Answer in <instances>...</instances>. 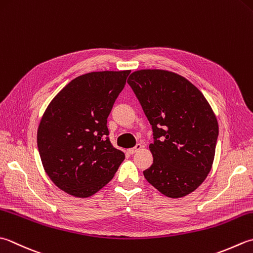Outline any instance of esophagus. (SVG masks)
Listing matches in <instances>:
<instances>
[{"mask_svg": "<svg viewBox=\"0 0 253 253\" xmlns=\"http://www.w3.org/2000/svg\"><path fill=\"white\" fill-rule=\"evenodd\" d=\"M140 149H142V145H140V143H137L136 147H133V148H130V149H128L127 152L129 153V155H133V153H136L137 151H139Z\"/></svg>", "mask_w": 253, "mask_h": 253, "instance_id": "1", "label": "esophagus"}]
</instances>
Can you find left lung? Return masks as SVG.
Here are the masks:
<instances>
[{"label": "left lung", "instance_id": "8db88e82", "mask_svg": "<svg viewBox=\"0 0 253 253\" xmlns=\"http://www.w3.org/2000/svg\"><path fill=\"white\" fill-rule=\"evenodd\" d=\"M127 83L155 138L146 180L171 199L191 194L205 181L215 158L218 122L210 103L187 79L168 70H138Z\"/></svg>", "mask_w": 253, "mask_h": 253}]
</instances>
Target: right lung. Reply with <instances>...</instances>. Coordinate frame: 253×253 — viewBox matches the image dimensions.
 Listing matches in <instances>:
<instances>
[{"label": "right lung", "instance_id": "right-lung-1", "mask_svg": "<svg viewBox=\"0 0 253 253\" xmlns=\"http://www.w3.org/2000/svg\"><path fill=\"white\" fill-rule=\"evenodd\" d=\"M130 70L90 72L68 83L39 123L37 145L44 172L59 189L90 197L125 159L108 138L107 117Z\"/></svg>", "mask_w": 253, "mask_h": 253}]
</instances>
